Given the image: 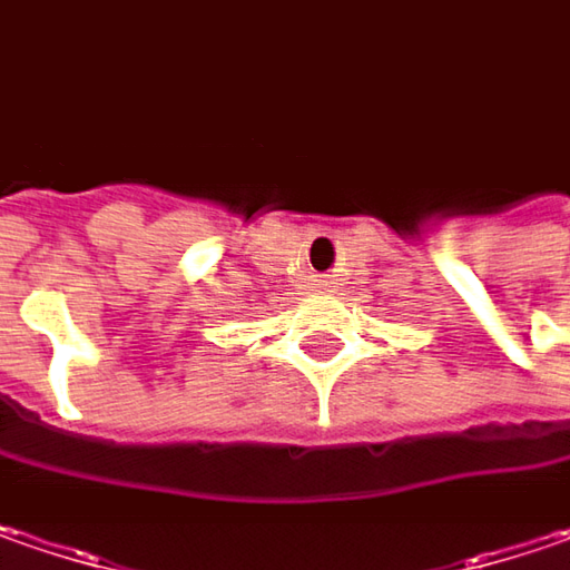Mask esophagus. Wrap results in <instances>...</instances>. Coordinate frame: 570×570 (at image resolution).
Segmentation results:
<instances>
[{
    "label": "esophagus",
    "mask_w": 570,
    "mask_h": 570,
    "mask_svg": "<svg viewBox=\"0 0 570 570\" xmlns=\"http://www.w3.org/2000/svg\"><path fill=\"white\" fill-rule=\"evenodd\" d=\"M311 285H314V288H330V278L327 275H314V278H311Z\"/></svg>",
    "instance_id": "1"
}]
</instances>
